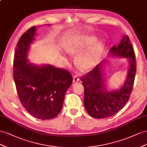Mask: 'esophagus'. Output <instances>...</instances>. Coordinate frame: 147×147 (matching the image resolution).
I'll return each mask as SVG.
<instances>
[{"instance_id": "34e87169", "label": "esophagus", "mask_w": 147, "mask_h": 147, "mask_svg": "<svg viewBox=\"0 0 147 147\" xmlns=\"http://www.w3.org/2000/svg\"><path fill=\"white\" fill-rule=\"evenodd\" d=\"M79 81V78L77 76H74L73 77V82H77Z\"/></svg>"}]
</instances>
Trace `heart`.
I'll return each mask as SVG.
<instances>
[{"label": "heart", "instance_id": "1", "mask_svg": "<svg viewBox=\"0 0 147 147\" xmlns=\"http://www.w3.org/2000/svg\"><path fill=\"white\" fill-rule=\"evenodd\" d=\"M94 36H79L69 40L64 46L65 52L76 55L75 62L82 71H87L97 65L105 48L102 40L96 41Z\"/></svg>", "mask_w": 147, "mask_h": 147}]
</instances>
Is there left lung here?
<instances>
[{"mask_svg":"<svg viewBox=\"0 0 147 147\" xmlns=\"http://www.w3.org/2000/svg\"><path fill=\"white\" fill-rule=\"evenodd\" d=\"M109 55L126 58L129 65L127 73L119 89L109 90L105 75V66L107 61L103 60L81 78L84 87L85 109L88 114L95 118L112 116L123 109L128 102L134 86L136 72V56L129 37L124 35L118 46L113 45L110 49Z\"/></svg>","mask_w":147,"mask_h":147,"instance_id":"8db88e82","label":"left lung"}]
</instances>
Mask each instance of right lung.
<instances>
[{"instance_id":"add662e5","label":"right lung","mask_w":147,"mask_h":147,"mask_svg":"<svg viewBox=\"0 0 147 147\" xmlns=\"http://www.w3.org/2000/svg\"><path fill=\"white\" fill-rule=\"evenodd\" d=\"M36 28H29L16 45L13 75L23 107L35 118L45 120L55 118L61 111L73 77L67 71L51 65H37L29 62L28 52L36 40Z\"/></svg>"}]
</instances>
